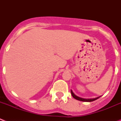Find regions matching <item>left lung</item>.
I'll use <instances>...</instances> for the list:
<instances>
[{
  "instance_id": "obj_1",
  "label": "left lung",
  "mask_w": 121,
  "mask_h": 121,
  "mask_svg": "<svg viewBox=\"0 0 121 121\" xmlns=\"http://www.w3.org/2000/svg\"><path fill=\"white\" fill-rule=\"evenodd\" d=\"M71 95H72V96L73 97L74 99H77V100H80V101H83V102H92V101H94V100H96V99H98V98H99L100 96H100L98 97V98H93V99H84V98H80V97L78 96H76V95H74L71 90Z\"/></svg>"
}]
</instances>
